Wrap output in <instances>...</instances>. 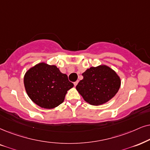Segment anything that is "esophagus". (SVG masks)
<instances>
[{
    "mask_svg": "<svg viewBox=\"0 0 150 150\" xmlns=\"http://www.w3.org/2000/svg\"><path fill=\"white\" fill-rule=\"evenodd\" d=\"M77 84H78V81H75V82H74V85H75V86H76Z\"/></svg>",
    "mask_w": 150,
    "mask_h": 150,
    "instance_id": "34e87169",
    "label": "esophagus"
}]
</instances>
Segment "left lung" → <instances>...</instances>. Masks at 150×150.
Masks as SVG:
<instances>
[{
  "mask_svg": "<svg viewBox=\"0 0 150 150\" xmlns=\"http://www.w3.org/2000/svg\"><path fill=\"white\" fill-rule=\"evenodd\" d=\"M83 79L76 86L77 91L86 102L91 105H103L118 91L120 78L106 65L91 67L82 73Z\"/></svg>",
  "mask_w": 150,
  "mask_h": 150,
  "instance_id": "8db88e82",
  "label": "left lung"
}]
</instances>
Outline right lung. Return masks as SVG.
<instances>
[{
  "mask_svg": "<svg viewBox=\"0 0 150 150\" xmlns=\"http://www.w3.org/2000/svg\"><path fill=\"white\" fill-rule=\"evenodd\" d=\"M24 86L32 101L39 107L50 109L61 105L67 91L74 85L56 66L42 62L26 72Z\"/></svg>",
  "mask_w": 150,
  "mask_h": 150,
  "instance_id": "right-lung-1",
  "label": "right lung"
}]
</instances>
